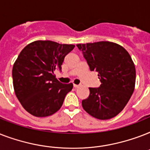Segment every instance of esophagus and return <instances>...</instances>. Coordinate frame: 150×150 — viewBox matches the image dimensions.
Returning a JSON list of instances; mask_svg holds the SVG:
<instances>
[{"label": "esophagus", "mask_w": 150, "mask_h": 150, "mask_svg": "<svg viewBox=\"0 0 150 150\" xmlns=\"http://www.w3.org/2000/svg\"><path fill=\"white\" fill-rule=\"evenodd\" d=\"M80 86H81L80 85H75V84H74V87H75V88H79V87H80Z\"/></svg>", "instance_id": "34e87169"}]
</instances>
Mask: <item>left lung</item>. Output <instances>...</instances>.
Masks as SVG:
<instances>
[{
    "mask_svg": "<svg viewBox=\"0 0 150 150\" xmlns=\"http://www.w3.org/2000/svg\"><path fill=\"white\" fill-rule=\"evenodd\" d=\"M90 71L98 72L101 85L89 88L83 109L100 120L114 117L125 108L135 84V68L128 51L117 43L100 41L77 44Z\"/></svg>",
    "mask_w": 150,
    "mask_h": 150,
    "instance_id": "left-lung-1",
    "label": "left lung"
}]
</instances>
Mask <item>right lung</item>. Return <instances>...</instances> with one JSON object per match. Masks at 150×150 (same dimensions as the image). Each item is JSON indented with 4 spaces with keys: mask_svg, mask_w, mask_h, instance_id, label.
I'll return each mask as SVG.
<instances>
[{
    "mask_svg": "<svg viewBox=\"0 0 150 150\" xmlns=\"http://www.w3.org/2000/svg\"><path fill=\"white\" fill-rule=\"evenodd\" d=\"M75 45L50 40L29 43L21 51L12 68L15 95L24 109L36 117H47L57 112L73 84H63L54 71H61L64 57Z\"/></svg>",
    "mask_w": 150,
    "mask_h": 150,
    "instance_id": "add662e5",
    "label": "right lung"
}]
</instances>
